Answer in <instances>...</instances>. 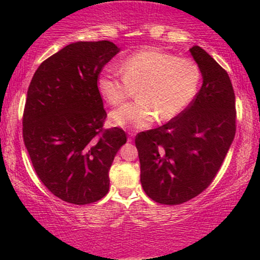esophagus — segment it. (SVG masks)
Returning <instances> with one entry per match:
<instances>
[{
  "label": "esophagus",
  "mask_w": 260,
  "mask_h": 260,
  "mask_svg": "<svg viewBox=\"0 0 260 260\" xmlns=\"http://www.w3.org/2000/svg\"><path fill=\"white\" fill-rule=\"evenodd\" d=\"M134 139V133H129V137H128V142H133Z\"/></svg>",
  "instance_id": "obj_1"
}]
</instances>
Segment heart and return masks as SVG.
I'll use <instances>...</instances> for the list:
<instances>
[{
    "mask_svg": "<svg viewBox=\"0 0 260 260\" xmlns=\"http://www.w3.org/2000/svg\"><path fill=\"white\" fill-rule=\"evenodd\" d=\"M122 77L105 71L98 77V90L110 105H120L137 89L138 101L110 115L115 126L144 129L155 121L169 122L181 115L196 96L201 70L194 61L159 50H143L121 62Z\"/></svg>",
    "mask_w": 260,
    "mask_h": 260,
    "instance_id": "heart-1",
    "label": "heart"
}]
</instances>
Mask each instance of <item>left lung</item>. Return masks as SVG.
<instances>
[{"instance_id":"1","label":"left lung","mask_w":260,"mask_h":260,"mask_svg":"<svg viewBox=\"0 0 260 260\" xmlns=\"http://www.w3.org/2000/svg\"><path fill=\"white\" fill-rule=\"evenodd\" d=\"M203 84L175 120L136 137L140 183L149 198L176 205L214 180L236 133L235 92L228 72L199 46L189 49Z\"/></svg>"}]
</instances>
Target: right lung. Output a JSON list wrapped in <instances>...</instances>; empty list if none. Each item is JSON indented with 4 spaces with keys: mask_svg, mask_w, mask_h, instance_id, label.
I'll return each instance as SVG.
<instances>
[{
    "mask_svg": "<svg viewBox=\"0 0 260 260\" xmlns=\"http://www.w3.org/2000/svg\"><path fill=\"white\" fill-rule=\"evenodd\" d=\"M121 51L111 41H78L39 66L23 115V138L35 172L57 198L77 205L107 194L115 155L127 142L106 118L98 77Z\"/></svg>",
    "mask_w": 260,
    "mask_h": 260,
    "instance_id": "obj_1",
    "label": "right lung"
}]
</instances>
